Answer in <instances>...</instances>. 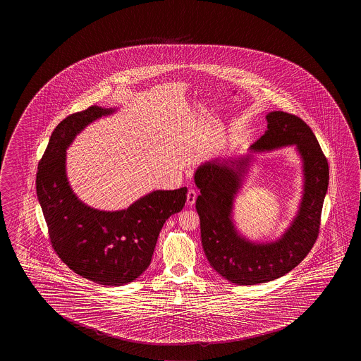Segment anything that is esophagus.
<instances>
[{
  "label": "esophagus",
  "mask_w": 361,
  "mask_h": 361,
  "mask_svg": "<svg viewBox=\"0 0 361 361\" xmlns=\"http://www.w3.org/2000/svg\"><path fill=\"white\" fill-rule=\"evenodd\" d=\"M186 201H188V205H189V207H192V205H194V204H195V201H196L195 190L190 189L189 191H188V199H186Z\"/></svg>",
  "instance_id": "1"
}]
</instances>
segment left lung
I'll return each mask as SVG.
<instances>
[{
    "mask_svg": "<svg viewBox=\"0 0 361 361\" xmlns=\"http://www.w3.org/2000/svg\"><path fill=\"white\" fill-rule=\"evenodd\" d=\"M266 133L255 141L253 152L297 147L303 164V196L300 210L283 235L269 243L250 242L233 221V202L242 188L252 154L243 159H215L195 172L200 195L201 243L210 266L231 283H264L298 266L319 237L321 212L329 186V164L312 130L295 114H267Z\"/></svg>",
    "mask_w": 361,
    "mask_h": 361,
    "instance_id": "1",
    "label": "left lung"
}]
</instances>
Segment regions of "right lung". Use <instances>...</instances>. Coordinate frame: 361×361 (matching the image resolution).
Returning a JSON list of instances; mask_svg holds the SVG:
<instances>
[{"instance_id": "obj_1", "label": "right lung", "mask_w": 361, "mask_h": 361, "mask_svg": "<svg viewBox=\"0 0 361 361\" xmlns=\"http://www.w3.org/2000/svg\"><path fill=\"white\" fill-rule=\"evenodd\" d=\"M116 109L92 106L54 130L39 162L36 194L54 250L71 271L106 286H122L149 266L166 220L183 210L188 189L156 190L119 212L85 205L73 192L66 151L85 126Z\"/></svg>"}]
</instances>
